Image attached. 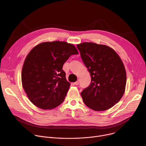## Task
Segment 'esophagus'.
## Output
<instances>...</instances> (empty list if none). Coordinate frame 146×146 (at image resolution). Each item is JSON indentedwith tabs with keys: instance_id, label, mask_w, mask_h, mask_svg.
Returning <instances> with one entry per match:
<instances>
[{
	"instance_id": "34e87169",
	"label": "esophagus",
	"mask_w": 146,
	"mask_h": 146,
	"mask_svg": "<svg viewBox=\"0 0 146 146\" xmlns=\"http://www.w3.org/2000/svg\"><path fill=\"white\" fill-rule=\"evenodd\" d=\"M78 84H79V80L77 81L76 82H75L74 83V85H76V86H77V85H78Z\"/></svg>"
}]
</instances>
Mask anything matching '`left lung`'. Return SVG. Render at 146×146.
<instances>
[{
	"mask_svg": "<svg viewBox=\"0 0 146 146\" xmlns=\"http://www.w3.org/2000/svg\"><path fill=\"white\" fill-rule=\"evenodd\" d=\"M77 47L91 77L90 85L81 93L83 101L95 111L110 109L125 90L127 74L121 59L106 45L84 42Z\"/></svg>",
	"mask_w": 146,
	"mask_h": 146,
	"instance_id": "1",
	"label": "left lung"
}]
</instances>
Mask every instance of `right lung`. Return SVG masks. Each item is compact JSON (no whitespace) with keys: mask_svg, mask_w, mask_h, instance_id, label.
Masks as SVG:
<instances>
[{"mask_svg":"<svg viewBox=\"0 0 146 146\" xmlns=\"http://www.w3.org/2000/svg\"><path fill=\"white\" fill-rule=\"evenodd\" d=\"M78 54L73 44L60 41L41 43L31 50L24 61L21 80L33 105L51 110L64 102L70 83L62 67L72 55Z\"/></svg>","mask_w":146,"mask_h":146,"instance_id":"add662e5","label":"right lung"}]
</instances>
